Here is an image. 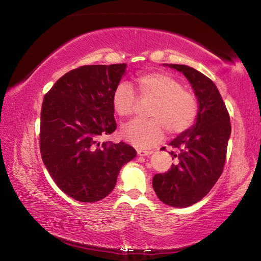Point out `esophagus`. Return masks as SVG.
Instances as JSON below:
<instances>
[{
	"label": "esophagus",
	"instance_id": "34e87169",
	"mask_svg": "<svg viewBox=\"0 0 261 261\" xmlns=\"http://www.w3.org/2000/svg\"><path fill=\"white\" fill-rule=\"evenodd\" d=\"M153 153V151H146V149H137V154H138L139 156H147V155H151Z\"/></svg>",
	"mask_w": 261,
	"mask_h": 261
}]
</instances>
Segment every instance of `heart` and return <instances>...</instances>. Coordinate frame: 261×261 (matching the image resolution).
<instances>
[{"label":"heart","instance_id":"1","mask_svg":"<svg viewBox=\"0 0 261 261\" xmlns=\"http://www.w3.org/2000/svg\"><path fill=\"white\" fill-rule=\"evenodd\" d=\"M139 98L143 102L152 101L148 121H135L125 125L121 137L137 147H149L161 141L166 130L170 135L182 134L197 120L198 101L192 93L184 90L177 79L162 72L145 73L136 78ZM112 105L118 116H134L138 107V98L125 82L114 90Z\"/></svg>","mask_w":261,"mask_h":261}]
</instances>
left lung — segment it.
Instances as JSON below:
<instances>
[{
	"label": "left lung",
	"instance_id": "8db88e82",
	"mask_svg": "<svg viewBox=\"0 0 261 261\" xmlns=\"http://www.w3.org/2000/svg\"><path fill=\"white\" fill-rule=\"evenodd\" d=\"M182 72L194 91L198 116L190 129L169 145L175 163L153 177V189L163 204L188 207L201 200L222 174L231 125L218 87L205 74L183 64H163Z\"/></svg>",
	"mask_w": 261,
	"mask_h": 261
}]
</instances>
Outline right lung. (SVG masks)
<instances>
[{
	"mask_svg": "<svg viewBox=\"0 0 261 261\" xmlns=\"http://www.w3.org/2000/svg\"><path fill=\"white\" fill-rule=\"evenodd\" d=\"M126 64L84 65L61 77L41 108L40 152L57 187L74 200L95 202L116 185L136 156L124 143H100L116 129L112 96Z\"/></svg>",
	"mask_w": 261,
	"mask_h": 261,
	"instance_id": "add662e5",
	"label": "right lung"
}]
</instances>
